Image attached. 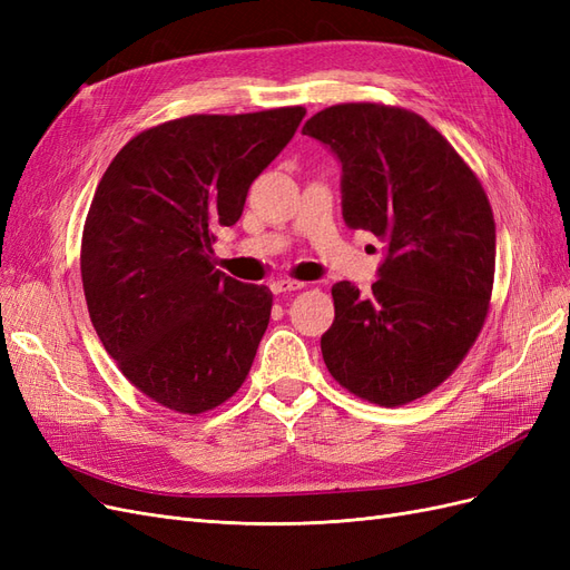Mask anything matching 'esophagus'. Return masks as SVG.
Returning a JSON list of instances; mask_svg holds the SVG:
<instances>
[{
    "label": "esophagus",
    "instance_id": "1",
    "mask_svg": "<svg viewBox=\"0 0 570 570\" xmlns=\"http://www.w3.org/2000/svg\"><path fill=\"white\" fill-rule=\"evenodd\" d=\"M306 283H299V281H289V278H278L271 289L275 292V295H287V292H297V289H304Z\"/></svg>",
    "mask_w": 570,
    "mask_h": 570
}]
</instances>
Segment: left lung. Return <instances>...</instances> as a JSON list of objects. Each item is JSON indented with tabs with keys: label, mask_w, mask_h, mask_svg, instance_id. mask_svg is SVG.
I'll list each match as a JSON object with an SVG mask.
<instances>
[{
	"label": "left lung",
	"mask_w": 570,
	"mask_h": 570,
	"mask_svg": "<svg viewBox=\"0 0 570 570\" xmlns=\"http://www.w3.org/2000/svg\"><path fill=\"white\" fill-rule=\"evenodd\" d=\"M342 166V216L385 243L368 295L333 285L335 321L321 352L361 400L400 406L446 381L471 350L494 281L485 189L419 114L337 105L302 128Z\"/></svg>",
	"instance_id": "1"
}]
</instances>
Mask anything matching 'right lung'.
I'll return each instance as SVG.
<instances>
[{"instance_id":"obj_1","label":"right lung","mask_w":570,"mask_h":570,"mask_svg":"<svg viewBox=\"0 0 570 570\" xmlns=\"http://www.w3.org/2000/svg\"><path fill=\"white\" fill-rule=\"evenodd\" d=\"M306 109L185 116L149 128L101 176L80 273L105 350L149 400L204 413L252 368L273 295L214 268L220 226L297 132Z\"/></svg>"}]
</instances>
